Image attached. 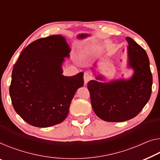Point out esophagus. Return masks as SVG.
Instances as JSON below:
<instances>
[{
	"label": "esophagus",
	"instance_id": "obj_1",
	"mask_svg": "<svg viewBox=\"0 0 160 160\" xmlns=\"http://www.w3.org/2000/svg\"><path fill=\"white\" fill-rule=\"evenodd\" d=\"M84 82H85V85H86L88 81H89L90 79H91V76L90 75V74L88 72H85L84 74Z\"/></svg>",
	"mask_w": 160,
	"mask_h": 160
}]
</instances>
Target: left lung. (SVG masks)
<instances>
[{
	"label": "left lung",
	"mask_w": 160,
	"mask_h": 160,
	"mask_svg": "<svg viewBox=\"0 0 160 160\" xmlns=\"http://www.w3.org/2000/svg\"><path fill=\"white\" fill-rule=\"evenodd\" d=\"M128 42V67L133 70L128 79L105 80L103 76L88 82L92 108L102 120L123 122L134 118L149 101L152 94V75L145 50L129 37Z\"/></svg>",
	"instance_id": "left-lung-1"
}]
</instances>
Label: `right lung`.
Instances as JSON below:
<instances>
[{
  "label": "right lung",
  "instance_id": "obj_1",
  "mask_svg": "<svg viewBox=\"0 0 160 160\" xmlns=\"http://www.w3.org/2000/svg\"><path fill=\"white\" fill-rule=\"evenodd\" d=\"M70 48L62 35L42 38L23 50L12 71L9 92L14 110L28 124L49 127L65 120L83 86V72L62 75Z\"/></svg>",
  "mask_w": 160,
  "mask_h": 160
}]
</instances>
